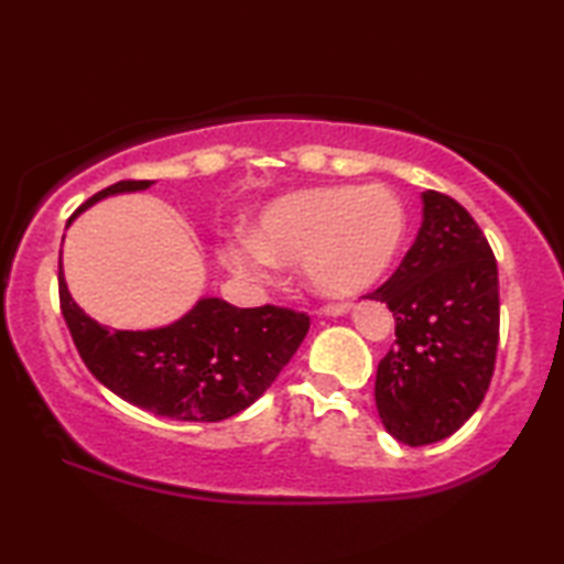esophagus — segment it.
<instances>
[{
	"label": "esophagus",
	"mask_w": 564,
	"mask_h": 564,
	"mask_svg": "<svg viewBox=\"0 0 564 564\" xmlns=\"http://www.w3.org/2000/svg\"><path fill=\"white\" fill-rule=\"evenodd\" d=\"M350 305L348 303H330V305H323L321 313L323 316H343V313H348Z\"/></svg>",
	"instance_id": "esophagus-1"
}]
</instances>
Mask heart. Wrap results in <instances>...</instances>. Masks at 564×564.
Instances as JSON below:
<instances>
[{
  "mask_svg": "<svg viewBox=\"0 0 564 564\" xmlns=\"http://www.w3.org/2000/svg\"><path fill=\"white\" fill-rule=\"evenodd\" d=\"M405 238V212L386 186L311 188L273 202L221 251L248 281H263L273 261H301L305 279L326 295H356L383 279Z\"/></svg>",
  "mask_w": 564,
  "mask_h": 564,
  "instance_id": "obj_1",
  "label": "heart"
}]
</instances>
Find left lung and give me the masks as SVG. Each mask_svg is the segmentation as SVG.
<instances>
[{"label": "left lung", "instance_id": "obj_1", "mask_svg": "<svg viewBox=\"0 0 564 564\" xmlns=\"http://www.w3.org/2000/svg\"><path fill=\"white\" fill-rule=\"evenodd\" d=\"M368 299L395 318V346L376 376L386 431L410 447L451 437L480 408L498 356V263L488 238L455 198L425 191L415 243Z\"/></svg>", "mask_w": 564, "mask_h": 564}]
</instances>
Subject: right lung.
Returning <instances> with one entry per match:
<instances>
[{"instance_id": "obj_1", "label": "right lung", "mask_w": 564, "mask_h": 564, "mask_svg": "<svg viewBox=\"0 0 564 564\" xmlns=\"http://www.w3.org/2000/svg\"><path fill=\"white\" fill-rule=\"evenodd\" d=\"M151 184L119 181L94 194L76 214L107 196ZM59 303L76 350L101 386L149 413L188 423H216L256 403L311 326L305 313L281 305L236 308L221 299H202L166 328L111 330L74 303L62 259Z\"/></svg>"}]
</instances>
